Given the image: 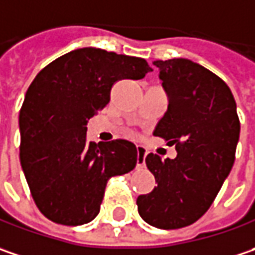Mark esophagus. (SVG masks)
Masks as SVG:
<instances>
[{"instance_id": "1", "label": "esophagus", "mask_w": 255, "mask_h": 255, "mask_svg": "<svg viewBox=\"0 0 255 255\" xmlns=\"http://www.w3.org/2000/svg\"><path fill=\"white\" fill-rule=\"evenodd\" d=\"M145 155H147V149L142 145H137V168L145 167Z\"/></svg>"}]
</instances>
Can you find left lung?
Instances as JSON below:
<instances>
[{
    "label": "left lung",
    "mask_w": 255,
    "mask_h": 255,
    "mask_svg": "<svg viewBox=\"0 0 255 255\" xmlns=\"http://www.w3.org/2000/svg\"><path fill=\"white\" fill-rule=\"evenodd\" d=\"M154 65L168 97L154 135L175 145L177 157H145L157 187L137 205L149 226L174 230L195 223L213 204L236 160L240 120L231 90L214 72L187 58Z\"/></svg>",
    "instance_id": "1"
}]
</instances>
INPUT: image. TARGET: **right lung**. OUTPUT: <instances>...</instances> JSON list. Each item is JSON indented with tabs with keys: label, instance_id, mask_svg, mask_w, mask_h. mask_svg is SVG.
I'll return each mask as SVG.
<instances>
[{
	"label": "right lung",
	"instance_id": "add662e5",
	"mask_svg": "<svg viewBox=\"0 0 255 255\" xmlns=\"http://www.w3.org/2000/svg\"><path fill=\"white\" fill-rule=\"evenodd\" d=\"M144 58L78 48L38 72L19 111V160L38 210L62 226H83L100 213L107 181L137 164L127 139L88 142L87 124L110 103L120 80H141Z\"/></svg>",
	"mask_w": 255,
	"mask_h": 255
}]
</instances>
